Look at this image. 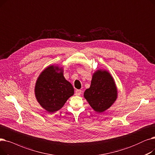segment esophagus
I'll return each instance as SVG.
<instances>
[{"mask_svg":"<svg viewBox=\"0 0 155 155\" xmlns=\"http://www.w3.org/2000/svg\"><path fill=\"white\" fill-rule=\"evenodd\" d=\"M81 90H75V94L76 95V96H79L81 94Z\"/></svg>","mask_w":155,"mask_h":155,"instance_id":"1","label":"esophagus"}]
</instances>
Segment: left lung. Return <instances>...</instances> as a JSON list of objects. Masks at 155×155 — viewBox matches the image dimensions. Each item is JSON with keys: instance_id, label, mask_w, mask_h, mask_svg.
Here are the masks:
<instances>
[{"instance_id": "left-lung-1", "label": "left lung", "mask_w": 155, "mask_h": 155, "mask_svg": "<svg viewBox=\"0 0 155 155\" xmlns=\"http://www.w3.org/2000/svg\"><path fill=\"white\" fill-rule=\"evenodd\" d=\"M118 96L117 87L108 71L98 69L92 76L91 85L84 93V97L91 108L98 113L108 109L116 101Z\"/></svg>"}]
</instances>
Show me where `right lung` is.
<instances>
[{
  "instance_id": "1",
  "label": "right lung",
  "mask_w": 155,
  "mask_h": 155,
  "mask_svg": "<svg viewBox=\"0 0 155 155\" xmlns=\"http://www.w3.org/2000/svg\"><path fill=\"white\" fill-rule=\"evenodd\" d=\"M74 93V87L64 76L62 67L50 65L39 75L35 94L40 105L48 113L60 110Z\"/></svg>"
}]
</instances>
